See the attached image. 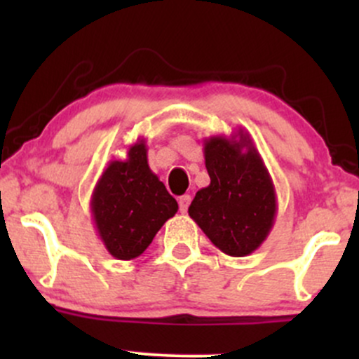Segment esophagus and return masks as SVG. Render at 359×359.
<instances>
[{"label":"esophagus","mask_w":359,"mask_h":359,"mask_svg":"<svg viewBox=\"0 0 359 359\" xmlns=\"http://www.w3.org/2000/svg\"><path fill=\"white\" fill-rule=\"evenodd\" d=\"M189 204H191V196H182V197H180V199H179L180 212H187Z\"/></svg>","instance_id":"1"}]
</instances>
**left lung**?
Masks as SVG:
<instances>
[{
	"label": "left lung",
	"mask_w": 359,
	"mask_h": 359,
	"mask_svg": "<svg viewBox=\"0 0 359 359\" xmlns=\"http://www.w3.org/2000/svg\"><path fill=\"white\" fill-rule=\"evenodd\" d=\"M204 158L211 184L197 191L189 216L222 253L246 257L273 228L277 194L271 177L243 130L205 138Z\"/></svg>",
	"instance_id": "1"
}]
</instances>
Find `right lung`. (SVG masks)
<instances>
[{"instance_id": "right-lung-1", "label": "right lung", "mask_w": 359, "mask_h": 359, "mask_svg": "<svg viewBox=\"0 0 359 359\" xmlns=\"http://www.w3.org/2000/svg\"><path fill=\"white\" fill-rule=\"evenodd\" d=\"M177 209V201L148 167L145 138L128 148L125 160H111L90 197L96 231L116 259L140 257Z\"/></svg>"}]
</instances>
